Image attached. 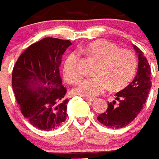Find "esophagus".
<instances>
[{"label":"esophagus","mask_w":159,"mask_h":159,"mask_svg":"<svg viewBox=\"0 0 159 159\" xmlns=\"http://www.w3.org/2000/svg\"><path fill=\"white\" fill-rule=\"evenodd\" d=\"M85 99L88 101H94L96 98L95 97H85Z\"/></svg>","instance_id":"esophagus-1"}]
</instances>
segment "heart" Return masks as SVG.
I'll use <instances>...</instances> for the list:
<instances>
[{
  "instance_id": "obj_1",
  "label": "heart",
  "mask_w": 159,
  "mask_h": 159,
  "mask_svg": "<svg viewBox=\"0 0 159 159\" xmlns=\"http://www.w3.org/2000/svg\"><path fill=\"white\" fill-rule=\"evenodd\" d=\"M99 61L94 78L83 80L74 93L84 97H96L104 93L110 87L114 90L124 88L131 81L137 68L136 56L132 51L126 48L119 49L114 43L105 39L93 41L81 48ZM79 55L77 52L70 53L62 67V75L66 82L76 84L81 78L78 68Z\"/></svg>"
}]
</instances>
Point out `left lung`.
<instances>
[{
  "instance_id": "8db88e82",
  "label": "left lung",
  "mask_w": 159,
  "mask_h": 159,
  "mask_svg": "<svg viewBox=\"0 0 159 159\" xmlns=\"http://www.w3.org/2000/svg\"><path fill=\"white\" fill-rule=\"evenodd\" d=\"M139 58L138 71L134 80L127 87L116 93V101L108 102L106 111L97 117L108 128L118 129L126 127L138 116L151 88V67L147 58L138 47L133 45ZM119 101L118 105H116Z\"/></svg>"
}]
</instances>
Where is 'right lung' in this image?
I'll list each match as a JSON object with an SVG mask.
<instances>
[{"label":"right lung","instance_id":"right-lung-1","mask_svg":"<svg viewBox=\"0 0 159 159\" xmlns=\"http://www.w3.org/2000/svg\"><path fill=\"white\" fill-rule=\"evenodd\" d=\"M70 40L48 37L29 46L13 67L12 86L21 113L39 129H57L66 120V89L59 66Z\"/></svg>","mask_w":159,"mask_h":159}]
</instances>
